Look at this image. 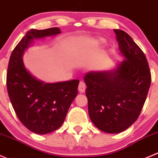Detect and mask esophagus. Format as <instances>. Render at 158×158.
Listing matches in <instances>:
<instances>
[{
  "instance_id": "esophagus-1",
  "label": "esophagus",
  "mask_w": 158,
  "mask_h": 158,
  "mask_svg": "<svg viewBox=\"0 0 158 158\" xmlns=\"http://www.w3.org/2000/svg\"><path fill=\"white\" fill-rule=\"evenodd\" d=\"M85 87H86V85H85V82H82V81H81L79 84L78 89H79V91L81 92V93H84V92L85 91Z\"/></svg>"
}]
</instances>
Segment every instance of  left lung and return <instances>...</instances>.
Masks as SVG:
<instances>
[{"label":"left lung","instance_id":"8db88e82","mask_svg":"<svg viewBox=\"0 0 158 158\" xmlns=\"http://www.w3.org/2000/svg\"><path fill=\"white\" fill-rule=\"evenodd\" d=\"M113 31L125 60L113 71L90 72L84 77L90 119L109 134L122 132L137 120L151 83L143 51L127 33Z\"/></svg>","mask_w":158,"mask_h":158}]
</instances>
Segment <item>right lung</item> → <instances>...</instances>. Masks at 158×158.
Listing matches in <instances>:
<instances>
[{
  "label": "right lung",
  "mask_w": 158,
  "mask_h": 158,
  "mask_svg": "<svg viewBox=\"0 0 158 158\" xmlns=\"http://www.w3.org/2000/svg\"><path fill=\"white\" fill-rule=\"evenodd\" d=\"M59 27L27 31L10 55L7 89L17 116L29 131L45 134L59 129L78 94L79 80L45 83L27 71L22 61L24 50L36 38L61 33Z\"/></svg>",
  "instance_id": "1"
}]
</instances>
